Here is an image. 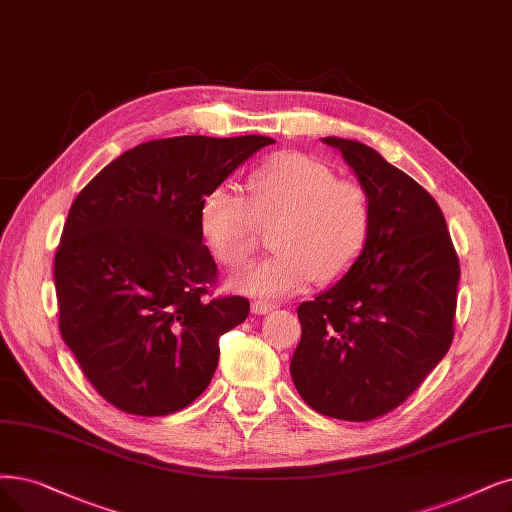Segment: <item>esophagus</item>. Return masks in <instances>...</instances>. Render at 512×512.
I'll return each mask as SVG.
<instances>
[{
    "label": "esophagus",
    "mask_w": 512,
    "mask_h": 512,
    "mask_svg": "<svg viewBox=\"0 0 512 512\" xmlns=\"http://www.w3.org/2000/svg\"><path fill=\"white\" fill-rule=\"evenodd\" d=\"M275 309H277V302L256 300V302L252 304V313H256V315H269V313H273Z\"/></svg>",
    "instance_id": "34e87169"
}]
</instances>
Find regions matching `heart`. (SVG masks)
I'll use <instances>...</instances> for the list:
<instances>
[{
  "instance_id": "obj_1",
  "label": "heart",
  "mask_w": 512,
  "mask_h": 512,
  "mask_svg": "<svg viewBox=\"0 0 512 512\" xmlns=\"http://www.w3.org/2000/svg\"><path fill=\"white\" fill-rule=\"evenodd\" d=\"M277 252L235 281L243 294L281 298L313 279L332 283L361 256L372 233V201L355 180H338L306 153H281L248 176V199L218 185L199 203V229L224 267L243 269L254 256L258 227H271Z\"/></svg>"
}]
</instances>
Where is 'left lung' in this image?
<instances>
[{
	"label": "left lung",
	"mask_w": 512,
	"mask_h": 512,
	"mask_svg": "<svg viewBox=\"0 0 512 512\" xmlns=\"http://www.w3.org/2000/svg\"><path fill=\"white\" fill-rule=\"evenodd\" d=\"M372 201V233L330 290L298 306L290 374L315 412L367 422L393 412L454 340L460 262L439 203L357 140L323 138Z\"/></svg>",
	"instance_id": "obj_1"
}]
</instances>
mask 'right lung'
Returning a JSON list of instances; mask_svg holds the SVG:
<instances>
[{"mask_svg":"<svg viewBox=\"0 0 512 512\" xmlns=\"http://www.w3.org/2000/svg\"><path fill=\"white\" fill-rule=\"evenodd\" d=\"M267 136L142 142L79 191L54 256L58 327L98 395L134 416H168L206 391L220 336L250 315L212 296L218 267L199 203Z\"/></svg>","mask_w":512,"mask_h":512,"instance_id":"obj_1","label":"right lung"}]
</instances>
